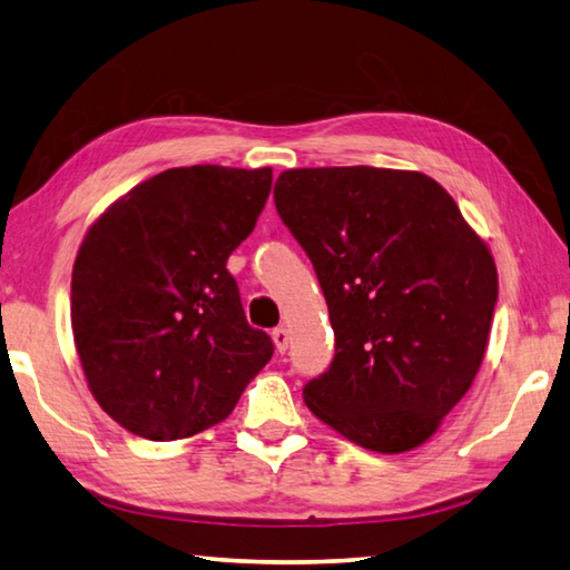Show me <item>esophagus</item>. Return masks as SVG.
<instances>
[{"mask_svg": "<svg viewBox=\"0 0 570 570\" xmlns=\"http://www.w3.org/2000/svg\"><path fill=\"white\" fill-rule=\"evenodd\" d=\"M272 338H274L276 351H278V353H286V348H288V331H286V326L274 328V331H272Z\"/></svg>", "mask_w": 570, "mask_h": 570, "instance_id": "esophagus-1", "label": "esophagus"}]
</instances>
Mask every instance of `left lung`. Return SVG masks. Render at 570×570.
<instances>
[{"label":"left lung","instance_id":"8db88e82","mask_svg":"<svg viewBox=\"0 0 570 570\" xmlns=\"http://www.w3.org/2000/svg\"><path fill=\"white\" fill-rule=\"evenodd\" d=\"M274 203L314 264L336 355L308 381L318 420L365 450L420 448L482 365L499 276L492 252L432 177L298 167Z\"/></svg>","mask_w":570,"mask_h":570}]
</instances>
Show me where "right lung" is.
Segmentation results:
<instances>
[{
  "instance_id": "1",
  "label": "right lung",
  "mask_w": 570,
  "mask_h": 570,
  "mask_svg": "<svg viewBox=\"0 0 570 570\" xmlns=\"http://www.w3.org/2000/svg\"><path fill=\"white\" fill-rule=\"evenodd\" d=\"M272 167H173L122 195L86 232L71 326L96 403L145 440L227 420L274 343L244 316L229 254L249 237Z\"/></svg>"
}]
</instances>
